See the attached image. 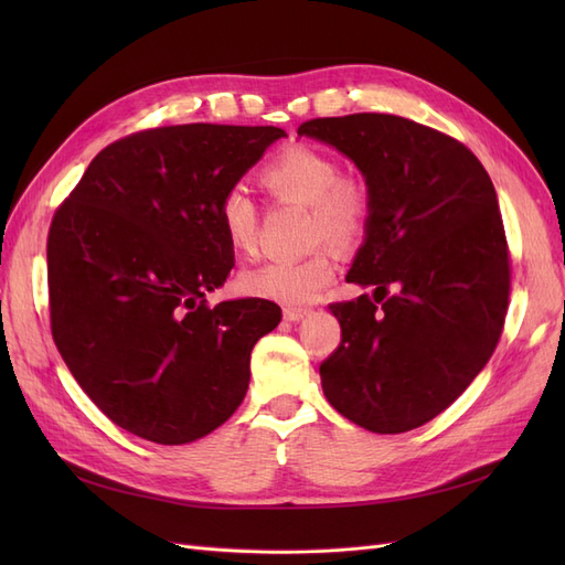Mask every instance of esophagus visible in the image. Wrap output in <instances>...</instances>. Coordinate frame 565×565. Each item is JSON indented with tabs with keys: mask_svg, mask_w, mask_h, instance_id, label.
<instances>
[{
	"mask_svg": "<svg viewBox=\"0 0 565 565\" xmlns=\"http://www.w3.org/2000/svg\"><path fill=\"white\" fill-rule=\"evenodd\" d=\"M309 313H311V311H309V309H301V306H287V309L282 311L285 320H289V322H299V320H303Z\"/></svg>",
	"mask_w": 565,
	"mask_h": 565,
	"instance_id": "obj_1",
	"label": "esophagus"
}]
</instances>
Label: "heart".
<instances>
[{
    "label": "heart",
    "instance_id": "b5f03b06",
    "mask_svg": "<svg viewBox=\"0 0 565 565\" xmlns=\"http://www.w3.org/2000/svg\"><path fill=\"white\" fill-rule=\"evenodd\" d=\"M266 191L278 200L309 204V237L337 247L355 245L370 224V191L363 181L344 177L328 152L292 146L270 158L259 172ZM218 226L237 254H249L259 235V207L241 185H233L218 200ZM334 256L318 247L299 259H273L241 273L247 295L287 306L313 301L334 278Z\"/></svg>",
    "mask_w": 565,
    "mask_h": 565
}]
</instances>
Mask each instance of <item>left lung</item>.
<instances>
[{"label": "left lung", "mask_w": 565, "mask_h": 565, "mask_svg": "<svg viewBox=\"0 0 565 565\" xmlns=\"http://www.w3.org/2000/svg\"><path fill=\"white\" fill-rule=\"evenodd\" d=\"M297 134L353 160L372 202L347 280L374 297L330 303L341 344L320 365L324 398L367 431L417 429L465 393L504 328L511 266L494 185L465 143L398 115L318 117Z\"/></svg>", "instance_id": "1"}]
</instances>
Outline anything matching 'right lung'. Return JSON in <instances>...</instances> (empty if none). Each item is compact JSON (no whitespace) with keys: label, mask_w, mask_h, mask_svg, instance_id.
Wrapping results in <instances>:
<instances>
[{"label":"right lung","mask_w":565,"mask_h":565,"mask_svg":"<svg viewBox=\"0 0 565 565\" xmlns=\"http://www.w3.org/2000/svg\"><path fill=\"white\" fill-rule=\"evenodd\" d=\"M278 127L177 125L104 148L56 210L46 241L51 334L67 370L125 431L183 446L243 403L256 341L280 306H210L233 249L218 200Z\"/></svg>","instance_id":"right-lung-1"}]
</instances>
